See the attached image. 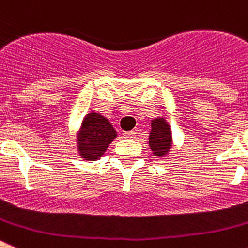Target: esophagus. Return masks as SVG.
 Instances as JSON below:
<instances>
[{
    "label": "esophagus",
    "mask_w": 248,
    "mask_h": 248,
    "mask_svg": "<svg viewBox=\"0 0 248 248\" xmlns=\"http://www.w3.org/2000/svg\"><path fill=\"white\" fill-rule=\"evenodd\" d=\"M135 134H137V133H135V131H125V133H123V137L124 138H128V139H131V138H135Z\"/></svg>",
    "instance_id": "1"
}]
</instances>
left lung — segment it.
Segmentation results:
<instances>
[{
  "mask_svg": "<svg viewBox=\"0 0 248 248\" xmlns=\"http://www.w3.org/2000/svg\"><path fill=\"white\" fill-rule=\"evenodd\" d=\"M149 146L155 156L163 157L169 154L172 146V138L170 125L164 118L151 120V131L149 135Z\"/></svg>",
  "mask_w": 248,
  "mask_h": 248,
  "instance_id": "obj_1",
  "label": "left lung"
}]
</instances>
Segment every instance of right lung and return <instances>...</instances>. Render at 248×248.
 Here are the masks:
<instances>
[{"instance_id":"add662e5","label":"right lung","mask_w":248,"mask_h":248,"mask_svg":"<svg viewBox=\"0 0 248 248\" xmlns=\"http://www.w3.org/2000/svg\"><path fill=\"white\" fill-rule=\"evenodd\" d=\"M117 138V131L107 118L98 113L85 115L78 134V151L84 160H98Z\"/></svg>"}]
</instances>
